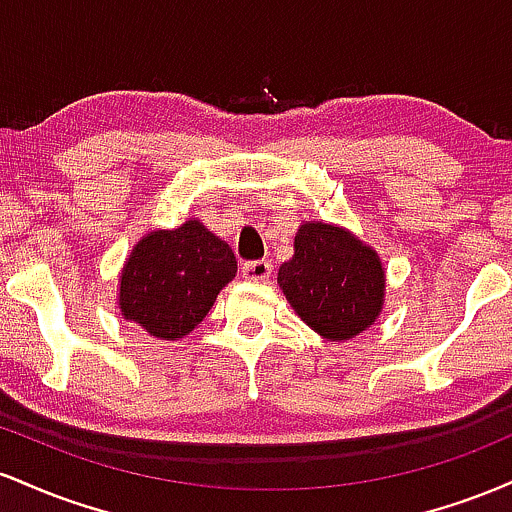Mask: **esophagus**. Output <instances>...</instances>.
<instances>
[{
    "label": "esophagus",
    "mask_w": 512,
    "mask_h": 512,
    "mask_svg": "<svg viewBox=\"0 0 512 512\" xmlns=\"http://www.w3.org/2000/svg\"><path fill=\"white\" fill-rule=\"evenodd\" d=\"M240 269H243V279L264 281V279H269V274H272V262L252 260V262H245Z\"/></svg>",
    "instance_id": "34e87169"
}]
</instances>
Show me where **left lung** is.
<instances>
[{
	"label": "left lung",
	"mask_w": 512,
	"mask_h": 512,
	"mask_svg": "<svg viewBox=\"0 0 512 512\" xmlns=\"http://www.w3.org/2000/svg\"><path fill=\"white\" fill-rule=\"evenodd\" d=\"M281 291L308 327L346 342L375 325L385 301V269L378 252L346 228L305 221L293 257L279 267Z\"/></svg>",
	"instance_id": "obj_1"
}]
</instances>
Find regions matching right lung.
Returning <instances> with one entry per match:
<instances>
[{
	"mask_svg": "<svg viewBox=\"0 0 512 512\" xmlns=\"http://www.w3.org/2000/svg\"><path fill=\"white\" fill-rule=\"evenodd\" d=\"M238 272L228 243L197 219L151 231L129 252L120 276V313L156 339H182L207 317Z\"/></svg>",
	"mask_w": 512,
	"mask_h": 512,
	"instance_id": "right-lung-1",
	"label": "right lung"
}]
</instances>
